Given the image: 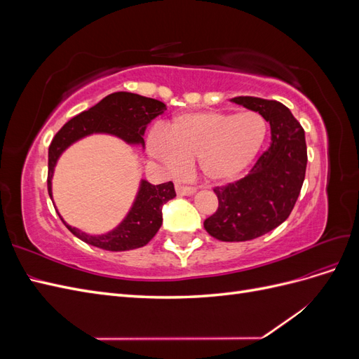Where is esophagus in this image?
<instances>
[{"instance_id": "obj_1", "label": "esophagus", "mask_w": 359, "mask_h": 359, "mask_svg": "<svg viewBox=\"0 0 359 359\" xmlns=\"http://www.w3.org/2000/svg\"><path fill=\"white\" fill-rule=\"evenodd\" d=\"M175 190H177L180 196H191V194L196 193V189H194V187L184 186V184H180V182L175 184Z\"/></svg>"}]
</instances>
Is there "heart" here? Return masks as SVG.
Here are the masks:
<instances>
[{
	"label": "heart",
	"mask_w": 359,
	"mask_h": 359,
	"mask_svg": "<svg viewBox=\"0 0 359 359\" xmlns=\"http://www.w3.org/2000/svg\"><path fill=\"white\" fill-rule=\"evenodd\" d=\"M266 121L259 112L215 111L182 114L172 119L166 133L154 130L148 149L168 169L177 172L184 161H196L205 180L232 181L259 154L266 137Z\"/></svg>",
	"instance_id": "obj_1"
}]
</instances>
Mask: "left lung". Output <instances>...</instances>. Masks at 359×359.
<instances>
[{
    "label": "left lung",
    "instance_id": "obj_1",
    "mask_svg": "<svg viewBox=\"0 0 359 359\" xmlns=\"http://www.w3.org/2000/svg\"><path fill=\"white\" fill-rule=\"evenodd\" d=\"M232 102L266 119L271 145L248 175L214 189L219 208L203 227L226 243L255 240L283 223L295 206L307 168L304 128L285 104L248 95L233 97Z\"/></svg>",
    "mask_w": 359,
    "mask_h": 359
}]
</instances>
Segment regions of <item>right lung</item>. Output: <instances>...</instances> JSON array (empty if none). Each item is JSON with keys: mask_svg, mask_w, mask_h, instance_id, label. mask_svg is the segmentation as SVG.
<instances>
[{"mask_svg": "<svg viewBox=\"0 0 359 359\" xmlns=\"http://www.w3.org/2000/svg\"><path fill=\"white\" fill-rule=\"evenodd\" d=\"M165 111L166 104L156 99L119 91L104 97L91 109L73 116L53 136L49 145L48 191L50 199L53 168L67 147L93 133L114 135L127 144L144 147L145 142L142 136L147 126ZM175 196L177 193L172 181L153 186L142 180L132 210L128 211L121 224L104 235H86L76 227L69 226L61 219V215L60 219L67 226V229L83 243L109 250V252H126V250L144 247L153 240L163 222L161 206Z\"/></svg>", "mask_w": 359, "mask_h": 359, "instance_id": "1", "label": "right lung"}]
</instances>
